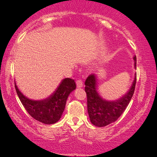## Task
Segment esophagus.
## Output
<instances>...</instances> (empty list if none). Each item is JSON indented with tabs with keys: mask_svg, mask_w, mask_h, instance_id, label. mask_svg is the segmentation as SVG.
Here are the masks:
<instances>
[{
	"mask_svg": "<svg viewBox=\"0 0 157 157\" xmlns=\"http://www.w3.org/2000/svg\"><path fill=\"white\" fill-rule=\"evenodd\" d=\"M76 83H77V86L78 88L82 87V86H83V82H82V80H77L76 81Z\"/></svg>",
	"mask_w": 157,
	"mask_h": 157,
	"instance_id": "1",
	"label": "esophagus"
}]
</instances>
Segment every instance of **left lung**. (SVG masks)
<instances>
[{
  "instance_id": "left-lung-1",
  "label": "left lung",
  "mask_w": 157,
  "mask_h": 157,
  "mask_svg": "<svg viewBox=\"0 0 157 157\" xmlns=\"http://www.w3.org/2000/svg\"><path fill=\"white\" fill-rule=\"evenodd\" d=\"M134 67H136V57H134ZM136 77L129 91L123 97L115 101H107L99 95L97 91V77L91 74L85 82V91L87 96V108L90 120L97 127H103L116 121L124 112L134 93Z\"/></svg>"
}]
</instances>
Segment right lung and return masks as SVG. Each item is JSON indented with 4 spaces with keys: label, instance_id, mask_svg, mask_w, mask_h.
<instances>
[{
    "label": "right lung",
    "instance_id": "right-lung-1",
    "mask_svg": "<svg viewBox=\"0 0 157 157\" xmlns=\"http://www.w3.org/2000/svg\"><path fill=\"white\" fill-rule=\"evenodd\" d=\"M15 86L17 96L27 112L37 121L50 125L60 119L68 95L76 89V83L73 79H64L53 94L44 100H30L19 91L15 82Z\"/></svg>",
    "mask_w": 157,
    "mask_h": 157
}]
</instances>
